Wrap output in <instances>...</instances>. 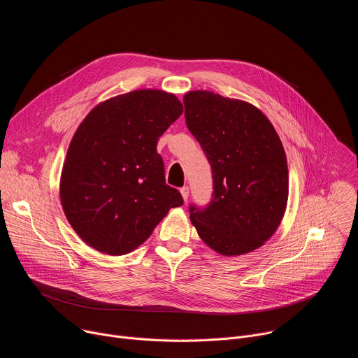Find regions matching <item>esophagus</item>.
<instances>
[{"label": "esophagus", "instance_id": "1", "mask_svg": "<svg viewBox=\"0 0 358 358\" xmlns=\"http://www.w3.org/2000/svg\"><path fill=\"white\" fill-rule=\"evenodd\" d=\"M180 192H181V195H182L184 201H187V199H188V196H189V189H188V187H182V188L180 189Z\"/></svg>", "mask_w": 358, "mask_h": 358}]
</instances>
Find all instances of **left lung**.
<instances>
[{"label": "left lung", "instance_id": "obj_1", "mask_svg": "<svg viewBox=\"0 0 358 358\" xmlns=\"http://www.w3.org/2000/svg\"><path fill=\"white\" fill-rule=\"evenodd\" d=\"M185 123L213 171V199L189 206L198 235L234 257L262 246L287 203L289 173L282 141L268 117L246 101L208 90L184 96Z\"/></svg>", "mask_w": 358, "mask_h": 358}]
</instances>
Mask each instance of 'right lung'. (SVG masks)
<instances>
[{"label":"right lung","instance_id":"obj_1","mask_svg":"<svg viewBox=\"0 0 358 358\" xmlns=\"http://www.w3.org/2000/svg\"><path fill=\"white\" fill-rule=\"evenodd\" d=\"M171 93L143 89L97 105L78 127L61 177V202L92 248L124 255L184 203L166 184L159 137L181 116Z\"/></svg>","mask_w":358,"mask_h":358}]
</instances>
